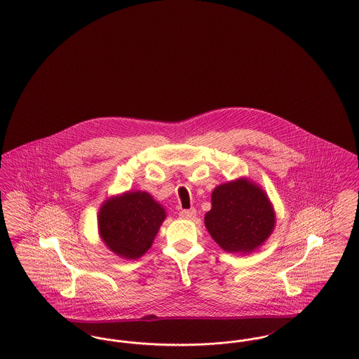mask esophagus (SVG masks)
Masks as SVG:
<instances>
[{
  "label": "esophagus",
  "mask_w": 359,
  "mask_h": 359,
  "mask_svg": "<svg viewBox=\"0 0 359 359\" xmlns=\"http://www.w3.org/2000/svg\"><path fill=\"white\" fill-rule=\"evenodd\" d=\"M179 215H180L182 218L191 219V218H194V217L196 215V210H195V208H189V210H182V211L179 212Z\"/></svg>",
  "instance_id": "1"
}]
</instances>
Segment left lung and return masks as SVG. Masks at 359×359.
<instances>
[{
	"label": "left lung",
	"instance_id": "obj_1",
	"mask_svg": "<svg viewBox=\"0 0 359 359\" xmlns=\"http://www.w3.org/2000/svg\"><path fill=\"white\" fill-rule=\"evenodd\" d=\"M211 205L205 214V227L226 252H253L273 230V208L269 199L246 179L218 186L212 191Z\"/></svg>",
	"mask_w": 359,
	"mask_h": 359
}]
</instances>
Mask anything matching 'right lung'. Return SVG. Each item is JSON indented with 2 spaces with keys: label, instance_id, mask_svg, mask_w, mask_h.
<instances>
[{
  "label": "right lung",
  "instance_id": "obj_1",
  "mask_svg": "<svg viewBox=\"0 0 359 359\" xmlns=\"http://www.w3.org/2000/svg\"><path fill=\"white\" fill-rule=\"evenodd\" d=\"M165 211L148 192H126L102 205L98 222L106 246L116 255L136 259L152 245Z\"/></svg>",
  "mask_w": 359,
  "mask_h": 359
}]
</instances>
